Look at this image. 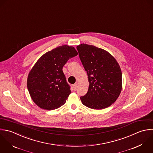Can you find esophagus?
Wrapping results in <instances>:
<instances>
[{
  "label": "esophagus",
  "mask_w": 153,
  "mask_h": 153,
  "mask_svg": "<svg viewBox=\"0 0 153 153\" xmlns=\"http://www.w3.org/2000/svg\"><path fill=\"white\" fill-rule=\"evenodd\" d=\"M77 88V84H74L73 85V89H74V91H76Z\"/></svg>",
  "instance_id": "esophagus-1"
}]
</instances>
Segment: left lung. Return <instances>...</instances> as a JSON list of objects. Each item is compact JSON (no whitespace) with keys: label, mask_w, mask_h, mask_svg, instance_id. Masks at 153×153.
Masks as SVG:
<instances>
[{"label":"left lung","mask_w":153,"mask_h":153,"mask_svg":"<svg viewBox=\"0 0 153 153\" xmlns=\"http://www.w3.org/2000/svg\"><path fill=\"white\" fill-rule=\"evenodd\" d=\"M77 49L89 83L87 94L80 97L82 104L96 110L110 107L122 91L119 63L109 52L93 45L83 43Z\"/></svg>","instance_id":"1"}]
</instances>
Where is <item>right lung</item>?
I'll use <instances>...</instances> for the list:
<instances>
[{
    "label": "right lung",
    "mask_w": 153,
    "mask_h": 153,
    "mask_svg": "<svg viewBox=\"0 0 153 153\" xmlns=\"http://www.w3.org/2000/svg\"><path fill=\"white\" fill-rule=\"evenodd\" d=\"M78 53L73 46L62 45L43 55L30 70L27 88L40 108L52 110L63 105L71 94L62 67Z\"/></svg>",
    "instance_id": "add662e5"
}]
</instances>
